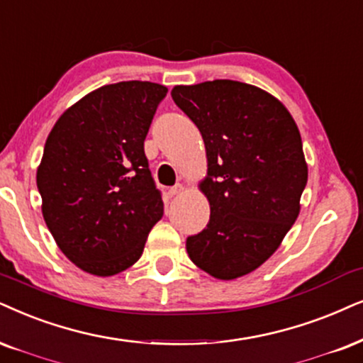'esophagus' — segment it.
Wrapping results in <instances>:
<instances>
[{
	"instance_id": "34e87169",
	"label": "esophagus",
	"mask_w": 363,
	"mask_h": 363,
	"mask_svg": "<svg viewBox=\"0 0 363 363\" xmlns=\"http://www.w3.org/2000/svg\"><path fill=\"white\" fill-rule=\"evenodd\" d=\"M182 191H184V186L176 184V186H172L171 189H169V196H179Z\"/></svg>"
}]
</instances>
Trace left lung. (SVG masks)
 I'll return each instance as SVG.
<instances>
[{"label": "left lung", "instance_id": "8db88e82", "mask_svg": "<svg viewBox=\"0 0 363 363\" xmlns=\"http://www.w3.org/2000/svg\"><path fill=\"white\" fill-rule=\"evenodd\" d=\"M171 95L208 155L199 187L209 223L187 238V255L211 277L240 278L278 250L300 214L308 179L300 130L278 99L242 82L177 85Z\"/></svg>", "mask_w": 363, "mask_h": 363}]
</instances>
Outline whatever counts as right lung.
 <instances>
[{
    "label": "right lung",
    "mask_w": 363,
    "mask_h": 363,
    "mask_svg": "<svg viewBox=\"0 0 363 363\" xmlns=\"http://www.w3.org/2000/svg\"><path fill=\"white\" fill-rule=\"evenodd\" d=\"M167 89L118 82L90 91L50 132L36 171L45 223L80 269L112 277L142 256L164 203L144 140Z\"/></svg>",
    "instance_id": "right-lung-1"
}]
</instances>
